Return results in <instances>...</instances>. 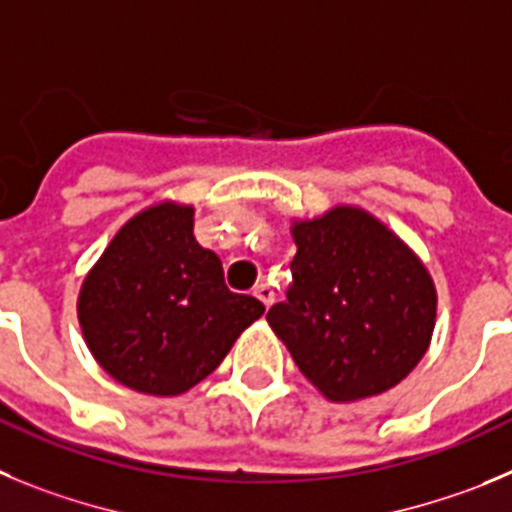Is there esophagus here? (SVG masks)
<instances>
[{
	"label": "esophagus",
	"mask_w": 512,
	"mask_h": 512,
	"mask_svg": "<svg viewBox=\"0 0 512 512\" xmlns=\"http://www.w3.org/2000/svg\"><path fill=\"white\" fill-rule=\"evenodd\" d=\"M252 293H255V298H260V301L265 303L267 308H270L275 303V290L270 288V285H267V283L255 285V290H252Z\"/></svg>",
	"instance_id": "34e87169"
}]
</instances>
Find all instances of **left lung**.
I'll list each match as a JSON object with an SVG mask.
<instances>
[{
    "mask_svg": "<svg viewBox=\"0 0 512 512\" xmlns=\"http://www.w3.org/2000/svg\"><path fill=\"white\" fill-rule=\"evenodd\" d=\"M283 303L267 311L313 388L334 403L372 398L411 375L431 344L436 288L416 252L357 206L293 222Z\"/></svg>",
    "mask_w": 512,
    "mask_h": 512,
    "instance_id": "1",
    "label": "left lung"
}]
</instances>
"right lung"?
Returning a JSON list of instances; mask_svg holds the SVG:
<instances>
[{
	"label": "right lung",
	"instance_id": "add662e5",
	"mask_svg": "<svg viewBox=\"0 0 512 512\" xmlns=\"http://www.w3.org/2000/svg\"><path fill=\"white\" fill-rule=\"evenodd\" d=\"M265 313L232 293L193 237V206L163 201L124 224L86 275L78 324L91 354L137 393L181 395L209 377Z\"/></svg>",
	"mask_w": 512,
	"mask_h": 512
}]
</instances>
